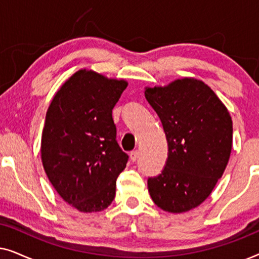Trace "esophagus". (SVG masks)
I'll use <instances>...</instances> for the list:
<instances>
[{"mask_svg":"<svg viewBox=\"0 0 259 259\" xmlns=\"http://www.w3.org/2000/svg\"><path fill=\"white\" fill-rule=\"evenodd\" d=\"M130 158L132 161H137L138 158H139V152L138 151H132L130 153Z\"/></svg>","mask_w":259,"mask_h":259,"instance_id":"34e87169","label":"esophagus"}]
</instances>
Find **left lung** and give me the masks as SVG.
<instances>
[{"mask_svg":"<svg viewBox=\"0 0 259 259\" xmlns=\"http://www.w3.org/2000/svg\"><path fill=\"white\" fill-rule=\"evenodd\" d=\"M145 97L160 119L168 145L164 169L147 180L148 192L164 211L192 210L210 196L228 165L231 116L207 84L191 77L146 88Z\"/></svg>","mask_w":259,"mask_h":259,"instance_id":"1","label":"left lung"}]
</instances>
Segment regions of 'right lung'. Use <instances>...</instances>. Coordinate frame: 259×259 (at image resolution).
Listing matches in <instances>:
<instances>
[{
	"label": "right lung",
	"mask_w": 259,
	"mask_h": 259,
	"mask_svg": "<svg viewBox=\"0 0 259 259\" xmlns=\"http://www.w3.org/2000/svg\"><path fill=\"white\" fill-rule=\"evenodd\" d=\"M127 82L81 69L51 102L41 140L46 175L61 198L81 212L108 207L128 155L116 141L112 109Z\"/></svg>",
	"instance_id": "add662e5"
}]
</instances>
